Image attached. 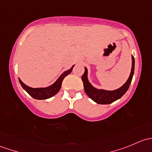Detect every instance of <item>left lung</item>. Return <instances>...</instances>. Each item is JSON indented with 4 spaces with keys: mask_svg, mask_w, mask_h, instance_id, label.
Listing matches in <instances>:
<instances>
[{
    "mask_svg": "<svg viewBox=\"0 0 152 152\" xmlns=\"http://www.w3.org/2000/svg\"><path fill=\"white\" fill-rule=\"evenodd\" d=\"M132 70L130 73L129 77L127 79L126 83L120 88L115 90H105L102 89H97L93 87L87 79V69L85 67V70L84 74L82 76V80L83 82L84 89H85V93L87 96L90 98L93 101H94L96 103L99 104H109L118 99H121L122 96L126 93V92L128 90L130 84L132 82L133 75H134V58L132 56Z\"/></svg>",
    "mask_w": 152,
    "mask_h": 152,
    "instance_id": "left-lung-1",
    "label": "left lung"
}]
</instances>
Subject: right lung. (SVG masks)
<instances>
[{
  "label": "right lung",
  "instance_id": "obj_1",
  "mask_svg": "<svg viewBox=\"0 0 152 152\" xmlns=\"http://www.w3.org/2000/svg\"><path fill=\"white\" fill-rule=\"evenodd\" d=\"M74 66V65H73ZM73 66L69 70H66L64 72L59 78L57 80L50 86L47 87H41V88H32V87H28L26 85L23 83L20 79H19V82L20 83L21 86L31 96L32 98L35 99H38V100H43V99H47L49 98H51L54 95H56L58 92L60 90L61 87H62V82L63 81L64 78L70 74L71 73L72 70H73Z\"/></svg>",
  "mask_w": 152,
  "mask_h": 152
}]
</instances>
